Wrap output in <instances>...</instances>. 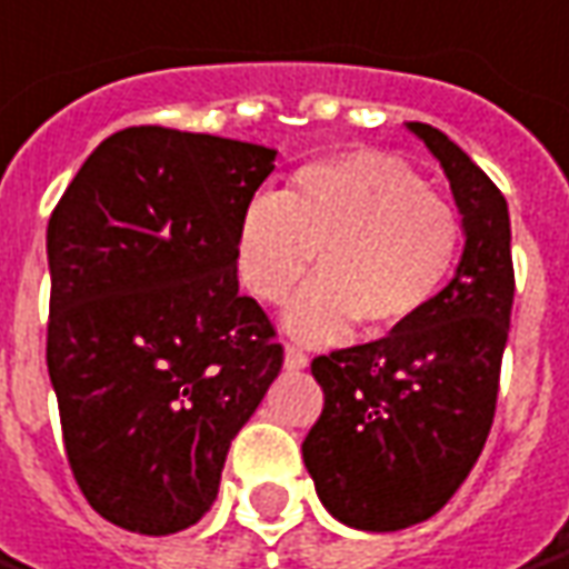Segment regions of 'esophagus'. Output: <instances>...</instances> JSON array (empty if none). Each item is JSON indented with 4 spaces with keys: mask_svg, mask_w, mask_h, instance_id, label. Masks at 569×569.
Returning a JSON list of instances; mask_svg holds the SVG:
<instances>
[{
    "mask_svg": "<svg viewBox=\"0 0 569 569\" xmlns=\"http://www.w3.org/2000/svg\"><path fill=\"white\" fill-rule=\"evenodd\" d=\"M309 366V356L300 347H284V368H291V371H300V368Z\"/></svg>",
    "mask_w": 569,
    "mask_h": 569,
    "instance_id": "1",
    "label": "esophagus"
}]
</instances>
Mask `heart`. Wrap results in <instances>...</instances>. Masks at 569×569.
I'll list each match as a JSON object with an SVG mask.
<instances>
[{
  "label": "heart",
  "instance_id": "b5f03b06",
  "mask_svg": "<svg viewBox=\"0 0 569 569\" xmlns=\"http://www.w3.org/2000/svg\"><path fill=\"white\" fill-rule=\"evenodd\" d=\"M461 247L456 210L397 158L352 151L293 172L284 194H257L238 217L234 272L260 303H281L300 340H335L352 322L387 335L440 293Z\"/></svg>",
  "mask_w": 569,
  "mask_h": 569
}]
</instances>
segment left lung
<instances>
[{
	"mask_svg": "<svg viewBox=\"0 0 569 569\" xmlns=\"http://www.w3.org/2000/svg\"><path fill=\"white\" fill-rule=\"evenodd\" d=\"M406 127L440 160L465 250L452 281L418 319L312 359L325 406L303 440L325 508L368 532L421 523L468 480L496 415L515 303L505 194L446 132Z\"/></svg>",
	"mask_w": 569,
	"mask_h": 569,
	"instance_id": "8db88e82",
	"label": "left lung"
}]
</instances>
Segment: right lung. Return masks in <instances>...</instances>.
<instances>
[{"mask_svg":"<svg viewBox=\"0 0 569 569\" xmlns=\"http://www.w3.org/2000/svg\"><path fill=\"white\" fill-rule=\"evenodd\" d=\"M276 151L129 127L52 210L46 362L70 471L104 520L142 536L198 523L234 433L284 350L238 293L234 229Z\"/></svg>","mask_w":569,"mask_h":569,"instance_id":"obj_1","label":"right lung"}]
</instances>
